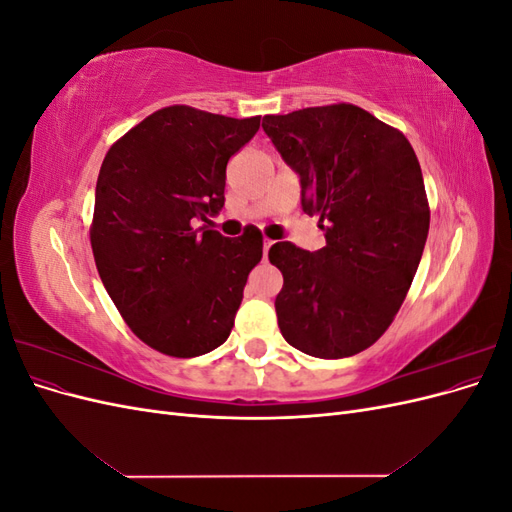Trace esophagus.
I'll return each instance as SVG.
<instances>
[{"instance_id":"obj_1","label":"esophagus","mask_w":512,"mask_h":512,"mask_svg":"<svg viewBox=\"0 0 512 512\" xmlns=\"http://www.w3.org/2000/svg\"><path fill=\"white\" fill-rule=\"evenodd\" d=\"M271 245H273V241H271V239H265V258H267V252H269Z\"/></svg>"}]
</instances>
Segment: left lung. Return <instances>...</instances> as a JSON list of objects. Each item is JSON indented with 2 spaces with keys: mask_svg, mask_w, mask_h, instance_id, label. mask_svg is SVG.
<instances>
[{
  "mask_svg": "<svg viewBox=\"0 0 512 512\" xmlns=\"http://www.w3.org/2000/svg\"><path fill=\"white\" fill-rule=\"evenodd\" d=\"M262 128L301 177L303 211L327 245L269 250L284 286L275 297L286 342L318 359L376 344L404 303L429 232L421 164L404 132L337 102L265 115Z\"/></svg>",
  "mask_w": 512,
  "mask_h": 512,
  "instance_id": "8db88e82",
  "label": "left lung"
}]
</instances>
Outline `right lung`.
Returning <instances> with one entry per match:
<instances>
[{
	"label": "right lung",
	"instance_id": "obj_1",
	"mask_svg": "<svg viewBox=\"0 0 512 512\" xmlns=\"http://www.w3.org/2000/svg\"><path fill=\"white\" fill-rule=\"evenodd\" d=\"M260 115L232 119L173 104L106 151L89 241L100 280L132 333L177 359L222 346L262 258L260 230L239 239L194 228L224 207L226 164Z\"/></svg>",
	"mask_w": 512,
	"mask_h": 512
}]
</instances>
